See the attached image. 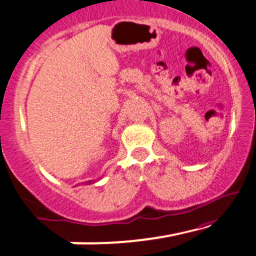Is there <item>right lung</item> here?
<instances>
[{
  "mask_svg": "<svg viewBox=\"0 0 256 256\" xmlns=\"http://www.w3.org/2000/svg\"><path fill=\"white\" fill-rule=\"evenodd\" d=\"M90 183H93L92 180H88V182H87V184H90Z\"/></svg>",
  "mask_w": 256,
  "mask_h": 256,
  "instance_id": "1",
  "label": "right lung"
}]
</instances>
